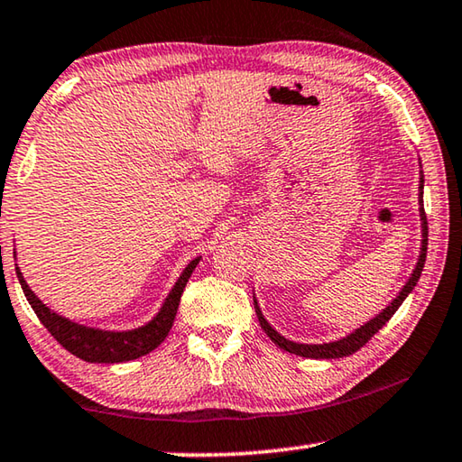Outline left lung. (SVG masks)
I'll list each match as a JSON object with an SVG mask.
<instances>
[{"mask_svg": "<svg viewBox=\"0 0 462 462\" xmlns=\"http://www.w3.org/2000/svg\"><path fill=\"white\" fill-rule=\"evenodd\" d=\"M420 191H423V174H421V180H420ZM420 203H421V253H420V261H417V265L413 269L411 277H409V282L402 285V290L399 291V296L393 300V302L386 306V309L370 320V323H365L364 327L356 328L354 333L343 337L339 341H333V343H323V346H306V343H294V341H288L285 337H282L280 333L275 331L273 327H271L265 317L261 314V309L257 304V300H254V312H257L259 317V323L261 328L269 335V339L275 343V346H280L282 349L290 351V354H296V356H302V357H312V360H335V357H346L356 354L357 349L364 347L365 343H368L372 337H374L380 328H383L386 323H389L391 317L394 312H397L399 306L402 304V300L407 298V294H411V290L415 288L417 280H420L421 271H423V263H426V254H428V217H426V211H423V201H421V193H420Z\"/></svg>", "mask_w": 462, "mask_h": 462, "instance_id": "left-lung-1", "label": "left lung"}]
</instances>
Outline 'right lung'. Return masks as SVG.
<instances>
[{"label":"right lung","mask_w":462,"mask_h":462,"mask_svg":"<svg viewBox=\"0 0 462 462\" xmlns=\"http://www.w3.org/2000/svg\"><path fill=\"white\" fill-rule=\"evenodd\" d=\"M197 263H199V259H193L189 263L187 269L182 271V275L179 277V282L174 283L172 291L168 294L162 309H160V312L150 320L148 325L134 328V331H123V333L98 331V328L76 325L71 323V320L60 317V314L51 312L47 306L34 296V291L28 288V283L24 282V277H22L18 267H16V273H18L22 290H24L28 304L32 306L36 317H39L41 323L45 325L47 331L55 337L57 343H61L69 354H73L84 362L116 364V362L135 360V357L150 354L152 349H156L160 343L166 339V335L174 323V317H177L182 290H185V285L195 271Z\"/></svg>","instance_id":"add662e5"}]
</instances>
